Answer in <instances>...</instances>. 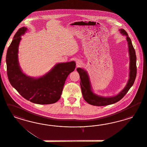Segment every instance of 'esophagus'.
I'll list each match as a JSON object with an SVG mask.
<instances>
[{"label":"esophagus","instance_id":"34e87169","mask_svg":"<svg viewBox=\"0 0 147 147\" xmlns=\"http://www.w3.org/2000/svg\"><path fill=\"white\" fill-rule=\"evenodd\" d=\"M81 64H82V62L79 60L76 61V66H77V67H79V66L81 65Z\"/></svg>","mask_w":147,"mask_h":147}]
</instances>
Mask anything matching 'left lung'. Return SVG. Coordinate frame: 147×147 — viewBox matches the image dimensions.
<instances>
[{
  "instance_id": "left-lung-1",
  "label": "left lung",
  "mask_w": 147,
  "mask_h": 147,
  "mask_svg": "<svg viewBox=\"0 0 147 147\" xmlns=\"http://www.w3.org/2000/svg\"><path fill=\"white\" fill-rule=\"evenodd\" d=\"M121 33L127 36V41L128 45L129 58H130V67H129V79L128 83L125 88L117 95L112 97H103L98 96L94 93L92 90V87L89 80V76L87 72L81 68L76 69L80 78V86L85 101L90 105L96 106H104L111 105L119 101L125 96L128 92L129 89L133 85L135 80L137 67H136V56L135 50L134 48L131 41L129 38L127 32L123 29L120 30Z\"/></svg>"
}]
</instances>
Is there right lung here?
I'll use <instances>...</instances> for the list:
<instances>
[{
  "label": "right lung",
  "mask_w": 147,
  "mask_h": 147,
  "mask_svg": "<svg viewBox=\"0 0 147 147\" xmlns=\"http://www.w3.org/2000/svg\"><path fill=\"white\" fill-rule=\"evenodd\" d=\"M26 27L20 28L16 33L6 54L7 74L11 85L22 97L32 102L49 105L57 102L61 97L68 76L74 71V61L59 63L45 76L34 78L25 75L19 66L18 47Z\"/></svg>",
  "instance_id": "obj_1"
}]
</instances>
